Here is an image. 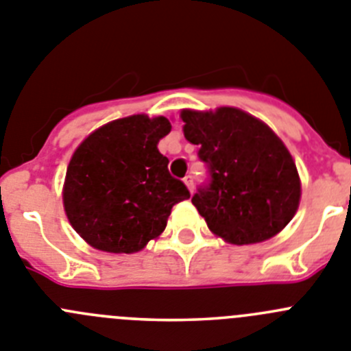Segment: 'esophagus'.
Segmentation results:
<instances>
[{"label": "esophagus", "instance_id": "34e87169", "mask_svg": "<svg viewBox=\"0 0 351 351\" xmlns=\"http://www.w3.org/2000/svg\"><path fill=\"white\" fill-rule=\"evenodd\" d=\"M183 182H185V185H187V189L191 191V194H192V192H194V176L187 175L185 178H183Z\"/></svg>", "mask_w": 351, "mask_h": 351}]
</instances>
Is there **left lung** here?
<instances>
[{
    "label": "left lung",
    "instance_id": "8db88e82",
    "mask_svg": "<svg viewBox=\"0 0 351 351\" xmlns=\"http://www.w3.org/2000/svg\"><path fill=\"white\" fill-rule=\"evenodd\" d=\"M183 134L199 147L210 182L192 195L213 234L232 245L276 236L292 220L301 180L283 141L255 117L238 108L183 110Z\"/></svg>",
    "mask_w": 351,
    "mask_h": 351
}]
</instances>
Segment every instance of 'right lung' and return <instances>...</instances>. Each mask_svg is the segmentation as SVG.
<instances>
[{
  "label": "right lung",
  "instance_id": "obj_1",
  "mask_svg": "<svg viewBox=\"0 0 351 351\" xmlns=\"http://www.w3.org/2000/svg\"><path fill=\"white\" fill-rule=\"evenodd\" d=\"M166 117L131 115L96 129L68 164L62 201L69 223L90 246L134 254L166 229L171 208L191 192L157 148Z\"/></svg>",
  "mask_w": 351,
  "mask_h": 351
}]
</instances>
